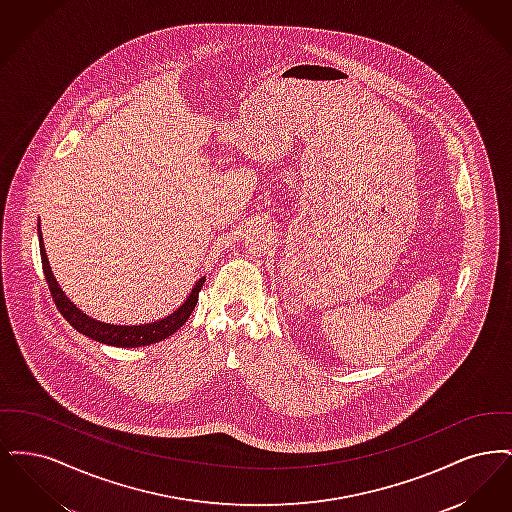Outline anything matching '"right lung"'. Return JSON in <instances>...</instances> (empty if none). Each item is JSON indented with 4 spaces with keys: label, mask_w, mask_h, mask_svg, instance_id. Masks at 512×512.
<instances>
[{
    "label": "right lung",
    "mask_w": 512,
    "mask_h": 512,
    "mask_svg": "<svg viewBox=\"0 0 512 512\" xmlns=\"http://www.w3.org/2000/svg\"><path fill=\"white\" fill-rule=\"evenodd\" d=\"M40 255H42V268H44V276L48 282L49 293L53 297V303L57 307V311L67 318V322L76 328V332L99 341V343H107V345H115V347H140V345H149V343H157V341L165 340L172 336L188 318L194 313L195 305H197V297L205 284V280L201 278L194 286V290L190 293V297L186 299V303L174 311L171 317L151 322V324H140V326H117V324H105L94 318L86 317L82 311H78L73 303L67 299V295L61 292V288L57 286L51 268H49L48 255L44 249L42 242V232H40Z\"/></svg>",
    "instance_id": "obj_1"
}]
</instances>
